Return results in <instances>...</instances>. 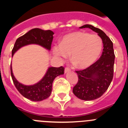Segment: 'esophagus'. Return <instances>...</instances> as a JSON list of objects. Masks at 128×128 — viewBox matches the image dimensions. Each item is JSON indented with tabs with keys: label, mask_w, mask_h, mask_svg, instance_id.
<instances>
[{
	"label": "esophagus",
	"mask_w": 128,
	"mask_h": 128,
	"mask_svg": "<svg viewBox=\"0 0 128 128\" xmlns=\"http://www.w3.org/2000/svg\"><path fill=\"white\" fill-rule=\"evenodd\" d=\"M70 68H65V73H67V72H70Z\"/></svg>",
	"instance_id": "esophagus-1"
}]
</instances>
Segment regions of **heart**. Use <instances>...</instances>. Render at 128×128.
I'll list each match as a JSON object with an SVG mask.
<instances>
[{
    "label": "heart",
    "mask_w": 128,
    "mask_h": 128,
    "mask_svg": "<svg viewBox=\"0 0 128 128\" xmlns=\"http://www.w3.org/2000/svg\"><path fill=\"white\" fill-rule=\"evenodd\" d=\"M102 41L98 34L74 31L65 35L60 46L53 48V54L61 59L70 55V61L75 67L85 69L92 65L100 56Z\"/></svg>",
    "instance_id": "b5f03b06"
}]
</instances>
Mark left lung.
Wrapping results in <instances>:
<instances>
[{
	"mask_svg": "<svg viewBox=\"0 0 128 128\" xmlns=\"http://www.w3.org/2000/svg\"><path fill=\"white\" fill-rule=\"evenodd\" d=\"M80 28H89L97 32L103 44V51L100 58L86 69L76 71L78 82L73 88V93L79 99L94 100L104 94L113 80L115 62L114 46L109 37L99 28L89 24Z\"/></svg>",
	"mask_w": 128,
	"mask_h": 128,
	"instance_id": "8db88e82",
	"label": "left lung"
}]
</instances>
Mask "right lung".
<instances>
[{
    "label": "right lung",
    "instance_id": "obj_1",
    "mask_svg": "<svg viewBox=\"0 0 128 128\" xmlns=\"http://www.w3.org/2000/svg\"><path fill=\"white\" fill-rule=\"evenodd\" d=\"M53 34L54 32L52 30H45L39 28H34L29 30L16 40L12 50V57L20 48L32 44L38 45L49 51L52 42ZM63 74L64 68L63 66H49L41 80L34 84L26 85L16 79L11 65V78L14 86L24 98L32 101H41L48 98L51 94L52 86L54 80L57 76L63 75Z\"/></svg>",
    "mask_w": 128,
    "mask_h": 128
}]
</instances>
